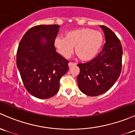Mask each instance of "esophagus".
<instances>
[{
    "mask_svg": "<svg viewBox=\"0 0 135 135\" xmlns=\"http://www.w3.org/2000/svg\"><path fill=\"white\" fill-rule=\"evenodd\" d=\"M75 65H76V63H73V62H69V67H71V66H75Z\"/></svg>",
    "mask_w": 135,
    "mask_h": 135,
    "instance_id": "obj_1",
    "label": "esophagus"
}]
</instances>
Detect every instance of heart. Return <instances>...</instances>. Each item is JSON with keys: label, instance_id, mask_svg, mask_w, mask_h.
<instances>
[{"label": "heart", "instance_id": "obj_1", "mask_svg": "<svg viewBox=\"0 0 135 135\" xmlns=\"http://www.w3.org/2000/svg\"><path fill=\"white\" fill-rule=\"evenodd\" d=\"M104 41L103 33L90 28H80L65 33V38L57 37L54 45L64 57H69L75 47V53L79 60L90 61L98 54Z\"/></svg>", "mask_w": 135, "mask_h": 135}]
</instances>
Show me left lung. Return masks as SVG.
I'll return each mask as SVG.
<instances>
[{
    "label": "left lung",
    "mask_w": 135,
    "mask_h": 135,
    "mask_svg": "<svg viewBox=\"0 0 135 135\" xmlns=\"http://www.w3.org/2000/svg\"><path fill=\"white\" fill-rule=\"evenodd\" d=\"M105 35L103 51L92 60L79 63L78 83L80 90L89 96H97L113 86L122 70V47L115 34L104 26H100Z\"/></svg>",
    "instance_id": "left-lung-1"
}]
</instances>
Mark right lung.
<instances>
[{"mask_svg":"<svg viewBox=\"0 0 135 135\" xmlns=\"http://www.w3.org/2000/svg\"><path fill=\"white\" fill-rule=\"evenodd\" d=\"M60 27L56 24L32 27L18 47L17 65L23 86L38 99L57 94L60 79L69 70V61L57 53L54 45Z\"/></svg>","mask_w":135,"mask_h":135,"instance_id":"right-lung-1","label":"right lung"}]
</instances>
